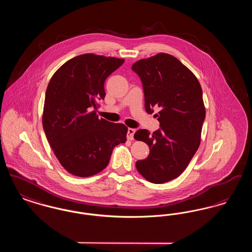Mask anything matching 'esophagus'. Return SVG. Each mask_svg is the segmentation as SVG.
Here are the masks:
<instances>
[{
	"mask_svg": "<svg viewBox=\"0 0 252 252\" xmlns=\"http://www.w3.org/2000/svg\"><path fill=\"white\" fill-rule=\"evenodd\" d=\"M135 129L134 128H128V130H127V139L129 140V141H132L133 140V136H134V134H135Z\"/></svg>",
	"mask_w": 252,
	"mask_h": 252,
	"instance_id": "34e87169",
	"label": "esophagus"
}]
</instances>
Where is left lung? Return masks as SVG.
<instances>
[{"mask_svg":"<svg viewBox=\"0 0 252 252\" xmlns=\"http://www.w3.org/2000/svg\"><path fill=\"white\" fill-rule=\"evenodd\" d=\"M132 70L140 76L147 113L159 108L160 128L150 134L139 129L134 139L149 146V155L136 162L149 182L160 184L177 179L188 166L201 142L206 110L197 78L177 58L159 53L138 60Z\"/></svg>","mask_w":252,"mask_h":252,"instance_id":"8db88e82","label":"left lung"}]
</instances>
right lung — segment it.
Instances as JSON below:
<instances>
[{"instance_id":"1","label":"right lung","mask_w":252,"mask_h":252,"mask_svg":"<svg viewBox=\"0 0 252 252\" xmlns=\"http://www.w3.org/2000/svg\"><path fill=\"white\" fill-rule=\"evenodd\" d=\"M124 59L83 54L65 62L49 82L42 126L60 164L70 174L92 177L107 167L113 148L126 141L127 127L96 114L104 84Z\"/></svg>"}]
</instances>
